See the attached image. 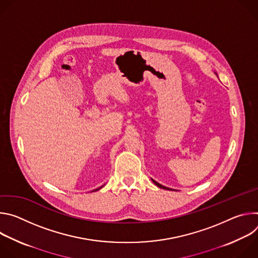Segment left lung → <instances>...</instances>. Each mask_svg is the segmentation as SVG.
Listing matches in <instances>:
<instances>
[{
  "mask_svg": "<svg viewBox=\"0 0 258 258\" xmlns=\"http://www.w3.org/2000/svg\"><path fill=\"white\" fill-rule=\"evenodd\" d=\"M215 75H216V72H214ZM217 76V75H216ZM152 181L155 183V185L157 186V187H159V188H161V189H164V190H172V189H170V188H167V187H164V186H162V185H160L159 182H157L156 180H154V179H152Z\"/></svg>",
  "mask_w": 258,
  "mask_h": 258,
  "instance_id": "left-lung-1",
  "label": "left lung"
}]
</instances>
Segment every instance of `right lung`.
<instances>
[{"instance_id":"1","label":"right lung","mask_w":258,"mask_h":258,"mask_svg":"<svg viewBox=\"0 0 258 258\" xmlns=\"http://www.w3.org/2000/svg\"><path fill=\"white\" fill-rule=\"evenodd\" d=\"M102 187H103V186H102ZM102 187H100V188H99V189H96V190H94V191H93V192H95V191H98V190H100V189H101V188H102Z\"/></svg>"}]
</instances>
